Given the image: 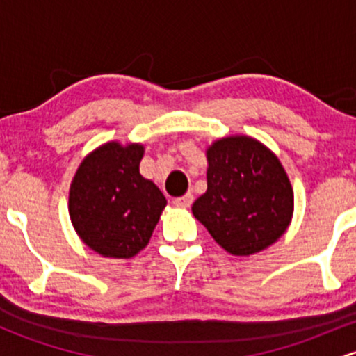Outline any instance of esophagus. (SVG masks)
Here are the masks:
<instances>
[{"instance_id":"obj_1","label":"esophagus","mask_w":356,"mask_h":356,"mask_svg":"<svg viewBox=\"0 0 356 356\" xmlns=\"http://www.w3.org/2000/svg\"><path fill=\"white\" fill-rule=\"evenodd\" d=\"M192 201H194V195H192L191 192H187V194H184V195H181V197L175 199L174 204L177 207H184V209H186V207H191Z\"/></svg>"}]
</instances>
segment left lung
<instances>
[{"instance_id": "8db88e82", "label": "left lung", "mask_w": 356, "mask_h": 356, "mask_svg": "<svg viewBox=\"0 0 356 356\" xmlns=\"http://www.w3.org/2000/svg\"><path fill=\"white\" fill-rule=\"evenodd\" d=\"M207 191L192 214L232 256L275 244L291 224L295 194L273 150L248 136H227L207 147Z\"/></svg>"}]
</instances>
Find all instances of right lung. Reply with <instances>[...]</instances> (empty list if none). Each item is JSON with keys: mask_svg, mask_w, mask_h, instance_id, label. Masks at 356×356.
Masks as SVG:
<instances>
[{"mask_svg": "<svg viewBox=\"0 0 356 356\" xmlns=\"http://www.w3.org/2000/svg\"><path fill=\"white\" fill-rule=\"evenodd\" d=\"M144 145L112 140L81 161L70 184L68 212L85 246L104 257L129 259L149 244L167 201L138 165Z\"/></svg>", "mask_w": 356, "mask_h": 356, "instance_id": "obj_1", "label": "right lung"}]
</instances>
